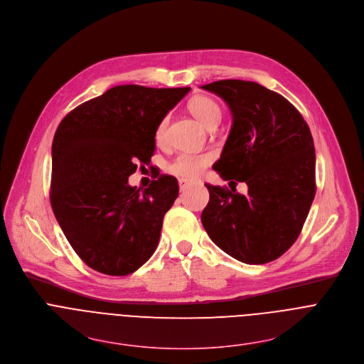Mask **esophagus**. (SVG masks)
I'll use <instances>...</instances> for the list:
<instances>
[{
  "label": "esophagus",
  "mask_w": 364,
  "mask_h": 364,
  "mask_svg": "<svg viewBox=\"0 0 364 364\" xmlns=\"http://www.w3.org/2000/svg\"><path fill=\"white\" fill-rule=\"evenodd\" d=\"M178 184H180V191H184V190H186L188 186H191V181L180 178V180H178Z\"/></svg>",
  "instance_id": "34e87169"
}]
</instances>
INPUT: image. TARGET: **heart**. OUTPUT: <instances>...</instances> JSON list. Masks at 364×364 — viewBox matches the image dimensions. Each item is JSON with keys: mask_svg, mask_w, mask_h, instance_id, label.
I'll list each match as a JSON object with an SVG mask.
<instances>
[{"mask_svg": "<svg viewBox=\"0 0 364 364\" xmlns=\"http://www.w3.org/2000/svg\"><path fill=\"white\" fill-rule=\"evenodd\" d=\"M188 109L190 112L200 121V123L210 129L218 124L221 118V108L220 105L210 97L205 95H197L193 97L188 101ZM167 126H168V118H163L156 130V143L164 144L167 139ZM213 161L211 153L204 154H188L181 153L176 156L167 166V173L183 180H197L207 166Z\"/></svg>", "mask_w": 364, "mask_h": 364, "instance_id": "obj_1", "label": "heart"}]
</instances>
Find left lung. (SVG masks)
<instances>
[{
	"label": "left lung",
	"mask_w": 364,
	"mask_h": 364,
	"mask_svg": "<svg viewBox=\"0 0 364 364\" xmlns=\"http://www.w3.org/2000/svg\"><path fill=\"white\" fill-rule=\"evenodd\" d=\"M225 101L232 124L213 170L231 190L205 184L201 223L214 243L247 264L279 259L297 240L316 194L310 129L283 95L243 80L201 85ZM237 181L248 184L245 196Z\"/></svg>",
	"instance_id": "1"
}]
</instances>
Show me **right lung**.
<instances>
[{"instance_id":"1","label":"right lung","mask_w":364,"mask_h":364,"mask_svg":"<svg viewBox=\"0 0 364 364\" xmlns=\"http://www.w3.org/2000/svg\"><path fill=\"white\" fill-rule=\"evenodd\" d=\"M188 91L117 85L60 123L51 150V207L68 243L92 270L127 276L156 252L178 183L159 174L141 191L129 177L139 161L150 163L159 123Z\"/></svg>"}]
</instances>
